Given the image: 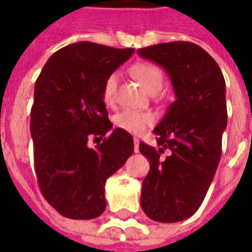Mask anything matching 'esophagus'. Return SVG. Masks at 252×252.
<instances>
[{
  "label": "esophagus",
  "instance_id": "obj_1",
  "mask_svg": "<svg viewBox=\"0 0 252 252\" xmlns=\"http://www.w3.org/2000/svg\"><path fill=\"white\" fill-rule=\"evenodd\" d=\"M139 139H136V137H135V139H133V151H135V153H137V151H139Z\"/></svg>",
  "mask_w": 252,
  "mask_h": 252
}]
</instances>
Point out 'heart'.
<instances>
[{
  "label": "heart",
  "instance_id": "heart-1",
  "mask_svg": "<svg viewBox=\"0 0 252 252\" xmlns=\"http://www.w3.org/2000/svg\"><path fill=\"white\" fill-rule=\"evenodd\" d=\"M131 71L150 93H158L163 86V74L160 68L153 63H136L132 66ZM117 85H119L117 72H112L105 78L102 85V99L108 106L115 105L117 98ZM154 123H155L154 113L133 109H123L119 113H116L113 117V124L116 128L131 135H142Z\"/></svg>",
  "mask_w": 252,
  "mask_h": 252
}]
</instances>
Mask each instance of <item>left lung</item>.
Listing matches in <instances>:
<instances>
[{
    "mask_svg": "<svg viewBox=\"0 0 252 252\" xmlns=\"http://www.w3.org/2000/svg\"><path fill=\"white\" fill-rule=\"evenodd\" d=\"M137 54L163 67L175 93L154 129L158 146L139 144L150 160L140 205L155 221H182L202 204L221 157L225 81L216 61L190 41L160 43ZM166 149L169 155L162 158Z\"/></svg>",
    "mask_w": 252,
    "mask_h": 252,
    "instance_id": "obj_1",
    "label": "left lung"
}]
</instances>
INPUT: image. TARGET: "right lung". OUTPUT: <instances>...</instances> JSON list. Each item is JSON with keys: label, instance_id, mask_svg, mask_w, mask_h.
I'll return each instance as SVG.
<instances>
[{"label": "right lung", "instance_id": "right-lung-1", "mask_svg": "<svg viewBox=\"0 0 252 252\" xmlns=\"http://www.w3.org/2000/svg\"><path fill=\"white\" fill-rule=\"evenodd\" d=\"M133 48L79 41L52 54L36 79L31 135L37 184L62 216L90 220L105 211V182L133 153L129 133L112 128L102 99L105 78ZM99 140L94 149L87 143ZM103 142H101L100 140Z\"/></svg>", "mask_w": 252, "mask_h": 252}]
</instances>
